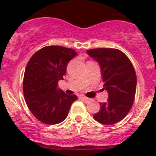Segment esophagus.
Listing matches in <instances>:
<instances>
[{
  "instance_id": "1",
  "label": "esophagus",
  "mask_w": 156,
  "mask_h": 156,
  "mask_svg": "<svg viewBox=\"0 0 156 156\" xmlns=\"http://www.w3.org/2000/svg\"><path fill=\"white\" fill-rule=\"evenodd\" d=\"M80 98L83 100V101H85V102H89V101L90 100L89 98L86 97V96H84V95H80Z\"/></svg>"
}]
</instances>
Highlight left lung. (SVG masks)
Here are the masks:
<instances>
[{
	"mask_svg": "<svg viewBox=\"0 0 156 156\" xmlns=\"http://www.w3.org/2000/svg\"><path fill=\"white\" fill-rule=\"evenodd\" d=\"M99 63L104 89L108 93L106 103L93 117L104 124L112 125L126 117L133 105L137 78L133 65L126 54L115 48H94L87 51Z\"/></svg>",
	"mask_w": 156,
	"mask_h": 156,
	"instance_id": "left-lung-1",
	"label": "left lung"
}]
</instances>
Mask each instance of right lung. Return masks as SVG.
Wrapping results in <instances>:
<instances>
[{"instance_id": "obj_1", "label": "right lung", "mask_w": 156, "mask_h": 156, "mask_svg": "<svg viewBox=\"0 0 156 156\" xmlns=\"http://www.w3.org/2000/svg\"><path fill=\"white\" fill-rule=\"evenodd\" d=\"M77 56L72 48L47 46L33 55L26 67L23 94L31 113L47 125L61 123L67 117L77 95H67L58 88L67 64Z\"/></svg>"}]
</instances>
